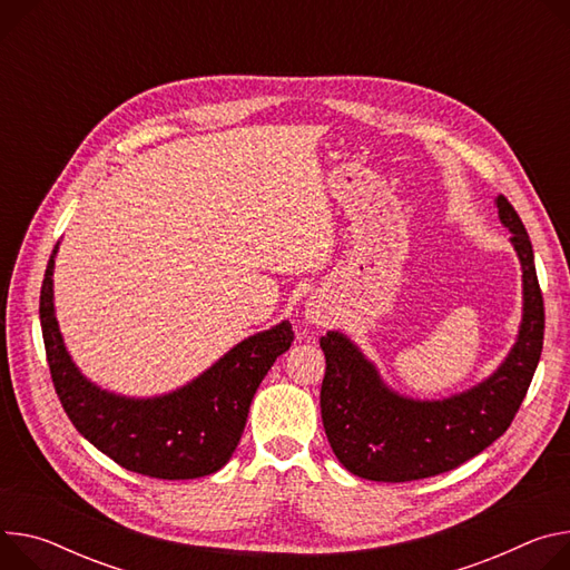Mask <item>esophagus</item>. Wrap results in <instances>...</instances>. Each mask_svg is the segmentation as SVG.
Listing matches in <instances>:
<instances>
[{"label": "esophagus", "instance_id": "34e87169", "mask_svg": "<svg viewBox=\"0 0 570 570\" xmlns=\"http://www.w3.org/2000/svg\"><path fill=\"white\" fill-rule=\"evenodd\" d=\"M308 318H312L318 325H325L327 323V314H325L323 304H312V308H308Z\"/></svg>", "mask_w": 570, "mask_h": 570}]
</instances>
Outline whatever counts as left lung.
Returning <instances> with one entry per match:
<instances>
[{"instance_id":"left-lung-1","label":"left lung","mask_w":570,"mask_h":570,"mask_svg":"<svg viewBox=\"0 0 570 570\" xmlns=\"http://www.w3.org/2000/svg\"><path fill=\"white\" fill-rule=\"evenodd\" d=\"M495 204L523 266V323L489 380L445 400H411L393 393L347 336L327 332L321 338L327 364L323 425L350 473L373 482L441 475L480 454L511 425L541 358L546 312L525 225L504 195Z\"/></svg>"}]
</instances>
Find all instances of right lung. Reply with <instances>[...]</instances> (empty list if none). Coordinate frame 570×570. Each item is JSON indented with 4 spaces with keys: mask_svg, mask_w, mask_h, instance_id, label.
<instances>
[{
    "mask_svg": "<svg viewBox=\"0 0 570 570\" xmlns=\"http://www.w3.org/2000/svg\"><path fill=\"white\" fill-rule=\"evenodd\" d=\"M55 254L57 247L40 286V327L51 382L79 434L122 469L147 478L193 480L220 471L240 441L258 384L295 338L291 323L240 341L168 395H116L88 382L63 345L51 291Z\"/></svg>",
    "mask_w": 570,
    "mask_h": 570,
    "instance_id": "obj_1",
    "label": "right lung"
}]
</instances>
